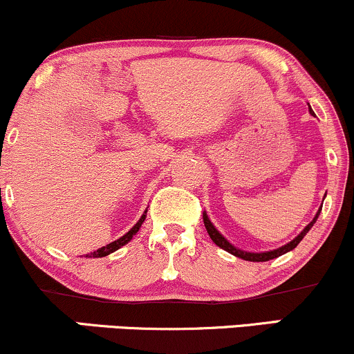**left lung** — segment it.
Masks as SVG:
<instances>
[{
	"mask_svg": "<svg viewBox=\"0 0 354 354\" xmlns=\"http://www.w3.org/2000/svg\"><path fill=\"white\" fill-rule=\"evenodd\" d=\"M310 111H311V115H313V109H311V108H310ZM321 208H323V205H321ZM319 211H321V209H319ZM319 211H318V213H316V216L313 218V221L310 223V225H308L306 228H304V230L301 231V233H299L298 236H296V238L293 239V241H290V243H288V245H284V246H281V248H278V250L266 251V253H246V251L238 250V248H234L233 245H231V243L228 241V239L223 238V234H221V233H218V230L214 228L213 223H211V221H209V218L206 216V213H203V221H205L206 231H208L209 238L213 239V243H216V245H218L219 248H223V250L228 251V253L234 254V256H238V258H241V259H246V261H270V259H274V258H278V256H281V254H284V253H288V251L295 250V248L299 245V241H301V239H303L304 236H306L308 231L311 230V226L315 225L316 219H318V216H319Z\"/></svg>",
	"mask_w": 354,
	"mask_h": 354,
	"instance_id": "obj_1",
	"label": "left lung"
}]
</instances>
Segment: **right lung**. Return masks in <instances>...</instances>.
Segmentation results:
<instances>
[{
  "label": "right lung",
  "mask_w": 354,
  "mask_h": 354,
  "mask_svg": "<svg viewBox=\"0 0 354 354\" xmlns=\"http://www.w3.org/2000/svg\"><path fill=\"white\" fill-rule=\"evenodd\" d=\"M145 218H146V211H145V214H143V216L140 218V221H138L136 225L133 226V228L129 230L128 233L124 234V236H121L120 239H116V241L109 243V245L103 246V248H100V250H96V251H93V253L86 254V258H91V256H93V258H103V256H108L109 253H113V251L120 250V248H121V246H124L126 243H128V241H131V239H133V234H136V233H138V230L141 228V225H143Z\"/></svg>",
  "instance_id": "right-lung-1"
}]
</instances>
